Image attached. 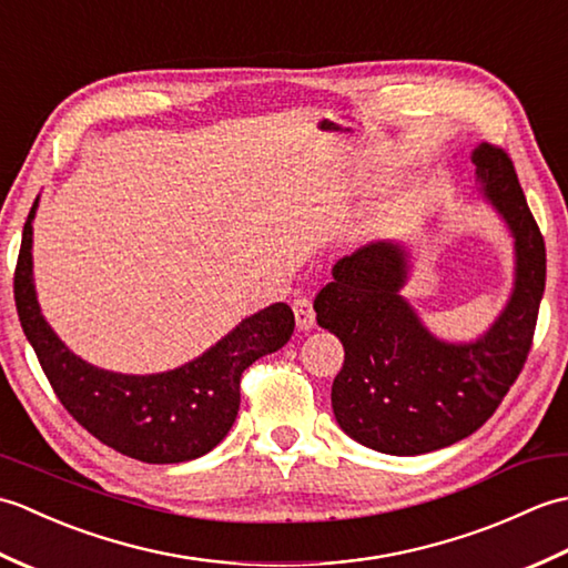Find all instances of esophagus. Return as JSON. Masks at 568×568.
Listing matches in <instances>:
<instances>
[{
	"instance_id": "1",
	"label": "esophagus",
	"mask_w": 568,
	"mask_h": 568,
	"mask_svg": "<svg viewBox=\"0 0 568 568\" xmlns=\"http://www.w3.org/2000/svg\"><path fill=\"white\" fill-rule=\"evenodd\" d=\"M293 312H295V324L300 332L312 329V324H315V310H312V303L307 297H297L293 303Z\"/></svg>"
}]
</instances>
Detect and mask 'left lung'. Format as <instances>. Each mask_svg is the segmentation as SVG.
<instances>
[{"mask_svg": "<svg viewBox=\"0 0 568 568\" xmlns=\"http://www.w3.org/2000/svg\"><path fill=\"white\" fill-rule=\"evenodd\" d=\"M484 197L515 239V287L476 342L434 336L400 295L407 251L373 241L336 261L315 297L320 327L339 336L344 366L332 385L339 427L383 454L417 456L456 444L486 425L532 348L547 281L545 236L527 207L510 155L490 143L474 151Z\"/></svg>", "mask_w": 568, "mask_h": 568, "instance_id": "8db88e82", "label": "left lung"}]
</instances>
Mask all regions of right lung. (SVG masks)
<instances>
[{"mask_svg": "<svg viewBox=\"0 0 568 568\" xmlns=\"http://www.w3.org/2000/svg\"><path fill=\"white\" fill-rule=\"evenodd\" d=\"M23 224L14 271V300L23 334L58 400L92 437L146 464H180L212 452L232 429L241 373L253 361L287 344L295 315L275 303L246 317L210 352L175 371L124 376L88 364L58 339L41 315L33 291V214Z\"/></svg>", "mask_w": 568, "mask_h": 568, "instance_id": "obj_1", "label": "right lung"}]
</instances>
